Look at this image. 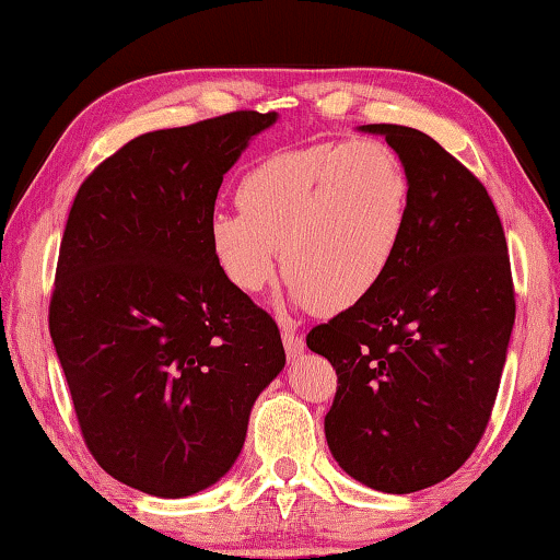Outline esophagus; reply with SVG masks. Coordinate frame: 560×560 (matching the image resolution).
Listing matches in <instances>:
<instances>
[{"mask_svg": "<svg viewBox=\"0 0 560 560\" xmlns=\"http://www.w3.org/2000/svg\"><path fill=\"white\" fill-rule=\"evenodd\" d=\"M282 343H285V351H288V357H290V359L301 357V354H303V349H305L303 336L298 334L295 328H290V326H282Z\"/></svg>", "mask_w": 560, "mask_h": 560, "instance_id": "34e87169", "label": "esophagus"}]
</instances>
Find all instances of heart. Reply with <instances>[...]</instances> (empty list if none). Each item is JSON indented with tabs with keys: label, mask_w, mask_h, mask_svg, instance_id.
I'll return each instance as SVG.
<instances>
[{
	"label": "heart",
	"mask_w": 560,
	"mask_h": 560,
	"mask_svg": "<svg viewBox=\"0 0 560 560\" xmlns=\"http://www.w3.org/2000/svg\"><path fill=\"white\" fill-rule=\"evenodd\" d=\"M240 211L209 219L213 259L242 293L282 275L316 313H341L372 295L410 224L412 180L380 140L278 150L242 175Z\"/></svg>",
	"instance_id": "1"
}]
</instances>
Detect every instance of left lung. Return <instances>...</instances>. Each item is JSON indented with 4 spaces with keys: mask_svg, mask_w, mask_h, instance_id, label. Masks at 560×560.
<instances>
[{
    "mask_svg": "<svg viewBox=\"0 0 560 560\" xmlns=\"http://www.w3.org/2000/svg\"><path fill=\"white\" fill-rule=\"evenodd\" d=\"M385 135L412 180L410 224L372 295L313 326L336 370L324 428L343 471L389 494L451 477L492 416L515 324L508 240L487 188L433 137Z\"/></svg>",
    "mask_w": 560,
    "mask_h": 560,
    "instance_id": "1",
    "label": "left lung"
}]
</instances>
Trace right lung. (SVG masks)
Masks as SVG:
<instances>
[{"label": "right lung", "mask_w": 560, "mask_h": 560, "mask_svg": "<svg viewBox=\"0 0 560 560\" xmlns=\"http://www.w3.org/2000/svg\"><path fill=\"white\" fill-rule=\"evenodd\" d=\"M275 112L140 135L81 183L48 326L83 443L106 474L188 497L232 469L285 366L278 324L213 259L224 173Z\"/></svg>", "instance_id": "add662e5"}]
</instances>
